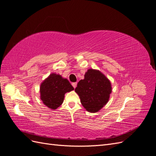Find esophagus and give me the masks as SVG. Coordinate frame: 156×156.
Instances as JSON below:
<instances>
[{"label":"esophagus","instance_id":"obj_1","mask_svg":"<svg viewBox=\"0 0 156 156\" xmlns=\"http://www.w3.org/2000/svg\"><path fill=\"white\" fill-rule=\"evenodd\" d=\"M72 85H73V86L74 87V88H76V86H77V82L72 83Z\"/></svg>","mask_w":156,"mask_h":156}]
</instances>
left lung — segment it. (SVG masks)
Returning <instances> with one entry per match:
<instances>
[{
  "label": "left lung",
  "instance_id": "1",
  "mask_svg": "<svg viewBox=\"0 0 156 156\" xmlns=\"http://www.w3.org/2000/svg\"><path fill=\"white\" fill-rule=\"evenodd\" d=\"M112 91L109 79L100 71L89 69L84 79L80 80L75 88L83 107L90 113H96L108 102Z\"/></svg>",
  "mask_w": 156,
  "mask_h": 156
}]
</instances>
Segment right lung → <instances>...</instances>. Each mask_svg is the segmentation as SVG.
<instances>
[{
	"mask_svg": "<svg viewBox=\"0 0 156 156\" xmlns=\"http://www.w3.org/2000/svg\"><path fill=\"white\" fill-rule=\"evenodd\" d=\"M73 90L74 87L67 79L52 73L41 83L40 99L49 108L56 109L62 105L65 94Z\"/></svg>",
	"mask_w": 156,
	"mask_h": 156,
	"instance_id": "add662e5",
	"label": "right lung"
}]
</instances>
